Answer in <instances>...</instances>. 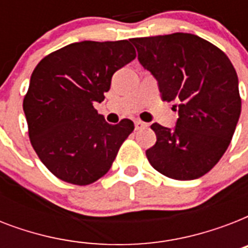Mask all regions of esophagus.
I'll use <instances>...</instances> for the list:
<instances>
[{
  "instance_id": "obj_1",
  "label": "esophagus",
  "mask_w": 248,
  "mask_h": 248,
  "mask_svg": "<svg viewBox=\"0 0 248 248\" xmlns=\"http://www.w3.org/2000/svg\"><path fill=\"white\" fill-rule=\"evenodd\" d=\"M148 124H145V122H143V121H139V120H136L135 121V130L138 131V130H143V128L147 127Z\"/></svg>"
}]
</instances>
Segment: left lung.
Masks as SVG:
<instances>
[{
	"instance_id": "1",
	"label": "left lung",
	"mask_w": 248,
	"mask_h": 248,
	"mask_svg": "<svg viewBox=\"0 0 248 248\" xmlns=\"http://www.w3.org/2000/svg\"><path fill=\"white\" fill-rule=\"evenodd\" d=\"M138 59L158 81L163 101L176 100L173 130L153 124L157 141L145 155L175 180H194L219 162L241 114L238 77L224 51L190 33L130 40Z\"/></svg>"
}]
</instances>
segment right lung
Wrapping results in <instances>:
<instances>
[{"label": "right lung", "mask_w": 248, "mask_h": 248, "mask_svg": "<svg viewBox=\"0 0 248 248\" xmlns=\"http://www.w3.org/2000/svg\"><path fill=\"white\" fill-rule=\"evenodd\" d=\"M136 58L127 40L82 41L48 54L37 64L23 100L33 149L51 173L89 185L108 172L134 131L131 120L109 124L93 103L104 100L112 76Z\"/></svg>", "instance_id": "1"}]
</instances>
